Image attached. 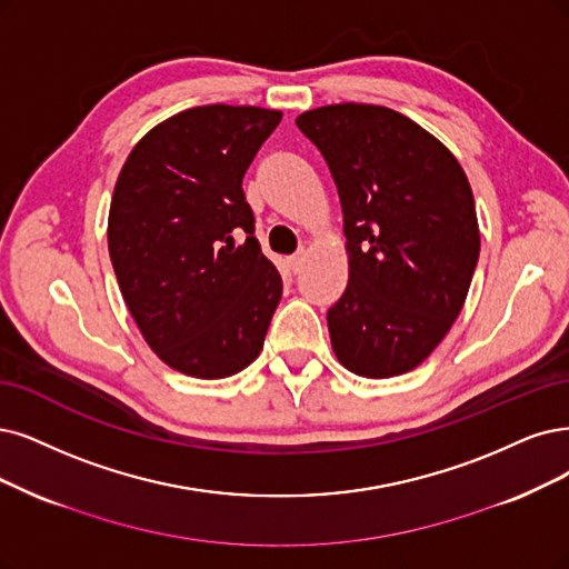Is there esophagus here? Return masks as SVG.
I'll return each instance as SVG.
<instances>
[{
  "instance_id": "esophagus-1",
  "label": "esophagus",
  "mask_w": 569,
  "mask_h": 569,
  "mask_svg": "<svg viewBox=\"0 0 569 569\" xmlns=\"http://www.w3.org/2000/svg\"><path fill=\"white\" fill-rule=\"evenodd\" d=\"M305 258H307V250H305V248H300L298 252H292V256L288 258V264H290V269H292V271H298V269L302 267Z\"/></svg>"
}]
</instances>
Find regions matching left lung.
I'll list each match as a JSON object with an SVG mask.
<instances>
[{"mask_svg": "<svg viewBox=\"0 0 569 569\" xmlns=\"http://www.w3.org/2000/svg\"><path fill=\"white\" fill-rule=\"evenodd\" d=\"M296 123L345 216L349 283L328 309L332 351L370 380L403 375L465 307L480 252L471 184L443 142L380 104H328Z\"/></svg>", "mask_w": 569, "mask_h": 569, "instance_id": "left-lung-1", "label": "left lung"}]
</instances>
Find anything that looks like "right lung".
Instances as JSON below:
<instances>
[{
  "mask_svg": "<svg viewBox=\"0 0 569 569\" xmlns=\"http://www.w3.org/2000/svg\"><path fill=\"white\" fill-rule=\"evenodd\" d=\"M279 121L234 104L184 110L154 126L117 178L108 246L123 302L184 375L222 380L250 366L279 307L281 273L252 237L241 187Z\"/></svg>",
  "mask_w": 569,
  "mask_h": 569,
  "instance_id": "obj_1",
  "label": "right lung"
}]
</instances>
